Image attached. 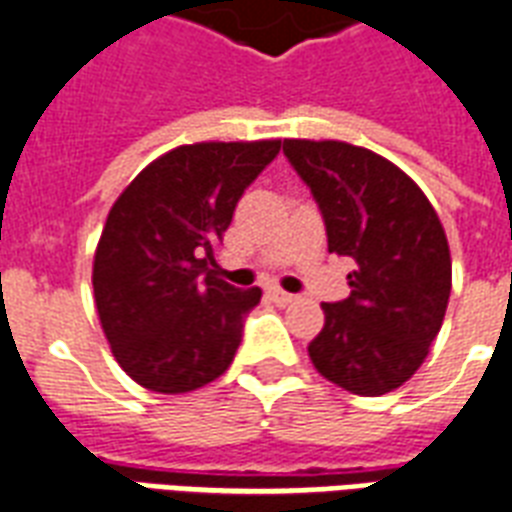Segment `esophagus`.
<instances>
[{"label":"esophagus","mask_w":512,"mask_h":512,"mask_svg":"<svg viewBox=\"0 0 512 512\" xmlns=\"http://www.w3.org/2000/svg\"><path fill=\"white\" fill-rule=\"evenodd\" d=\"M271 300L273 303H279V306H290V303H295V295H290V292L284 290H271Z\"/></svg>","instance_id":"34e87169"}]
</instances>
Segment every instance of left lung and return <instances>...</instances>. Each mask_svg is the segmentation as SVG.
Masks as SVG:
<instances>
[{
	"instance_id": "8db88e82",
	"label": "left lung",
	"mask_w": 512,
	"mask_h": 512,
	"mask_svg": "<svg viewBox=\"0 0 512 512\" xmlns=\"http://www.w3.org/2000/svg\"><path fill=\"white\" fill-rule=\"evenodd\" d=\"M284 155L317 201L327 249L357 263L349 298L322 303L308 357L351 395H386L421 368L446 317V230L421 187L376 152L287 139Z\"/></svg>"
}]
</instances>
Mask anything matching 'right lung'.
<instances>
[{
    "mask_svg": "<svg viewBox=\"0 0 512 512\" xmlns=\"http://www.w3.org/2000/svg\"><path fill=\"white\" fill-rule=\"evenodd\" d=\"M279 150V139L182 144L109 209L93 295L115 360L144 389L193 392L230 368L263 292L222 282L209 263L239 198Z\"/></svg>",
    "mask_w": 512,
    "mask_h": 512,
    "instance_id": "add662e5",
    "label": "right lung"
}]
</instances>
